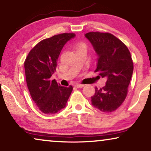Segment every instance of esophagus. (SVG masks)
Segmentation results:
<instances>
[{
	"mask_svg": "<svg viewBox=\"0 0 151 151\" xmlns=\"http://www.w3.org/2000/svg\"><path fill=\"white\" fill-rule=\"evenodd\" d=\"M75 86H76V87H77V88H82L84 85L82 84H76Z\"/></svg>",
	"mask_w": 151,
	"mask_h": 151,
	"instance_id": "esophagus-1",
	"label": "esophagus"
}]
</instances>
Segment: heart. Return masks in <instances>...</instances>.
<instances>
[{"mask_svg":"<svg viewBox=\"0 0 151 151\" xmlns=\"http://www.w3.org/2000/svg\"><path fill=\"white\" fill-rule=\"evenodd\" d=\"M79 47H86V45L84 43H80L78 45V48H79Z\"/></svg>","mask_w":151,"mask_h":151,"instance_id":"obj_1","label":"heart"}]
</instances>
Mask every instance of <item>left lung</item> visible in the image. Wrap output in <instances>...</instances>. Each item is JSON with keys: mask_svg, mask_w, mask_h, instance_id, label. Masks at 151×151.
Listing matches in <instances>:
<instances>
[{"mask_svg": "<svg viewBox=\"0 0 151 151\" xmlns=\"http://www.w3.org/2000/svg\"><path fill=\"white\" fill-rule=\"evenodd\" d=\"M99 56L95 72L107 78L106 85L91 96L92 104L104 113L121 106L128 94L133 71L131 53L124 43L110 33L91 32L85 34Z\"/></svg>", "mask_w": 151, "mask_h": 151, "instance_id": "left-lung-1", "label": "left lung"}]
</instances>
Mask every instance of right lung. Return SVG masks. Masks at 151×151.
Wrapping results in <instances>:
<instances>
[{
	"label": "right lung",
	"mask_w": 151,
	"mask_h": 151,
	"mask_svg": "<svg viewBox=\"0 0 151 151\" xmlns=\"http://www.w3.org/2000/svg\"><path fill=\"white\" fill-rule=\"evenodd\" d=\"M74 36L73 33H64L41 40L29 52L24 63L30 95L45 114H54L65 108L73 91L72 86H62L51 77L56 71L62 49Z\"/></svg>",
	"instance_id": "1"
}]
</instances>
